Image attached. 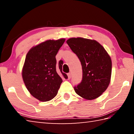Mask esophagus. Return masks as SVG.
I'll use <instances>...</instances> for the list:
<instances>
[{
	"label": "esophagus",
	"mask_w": 134,
	"mask_h": 134,
	"mask_svg": "<svg viewBox=\"0 0 134 134\" xmlns=\"http://www.w3.org/2000/svg\"><path fill=\"white\" fill-rule=\"evenodd\" d=\"M67 76H68V79H70V78H71V72H69V73H67Z\"/></svg>",
	"instance_id": "obj_1"
}]
</instances>
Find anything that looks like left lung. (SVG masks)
Here are the masks:
<instances>
[{"instance_id": "obj_1", "label": "left lung", "mask_w": 134, "mask_h": 134, "mask_svg": "<svg viewBox=\"0 0 134 134\" xmlns=\"http://www.w3.org/2000/svg\"><path fill=\"white\" fill-rule=\"evenodd\" d=\"M82 66L81 82L74 89L87 100L98 97L107 89L112 73V61L105 48L95 40L72 38L67 41Z\"/></svg>"}]
</instances>
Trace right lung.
<instances>
[{"label": "right lung", "mask_w": 134, "mask_h": 134, "mask_svg": "<svg viewBox=\"0 0 134 134\" xmlns=\"http://www.w3.org/2000/svg\"><path fill=\"white\" fill-rule=\"evenodd\" d=\"M65 39L48 40L32 48L26 54L22 69V78L27 89L42 102L53 99L63 82L68 79L62 71V63L57 65L55 55Z\"/></svg>", "instance_id": "1"}]
</instances>
